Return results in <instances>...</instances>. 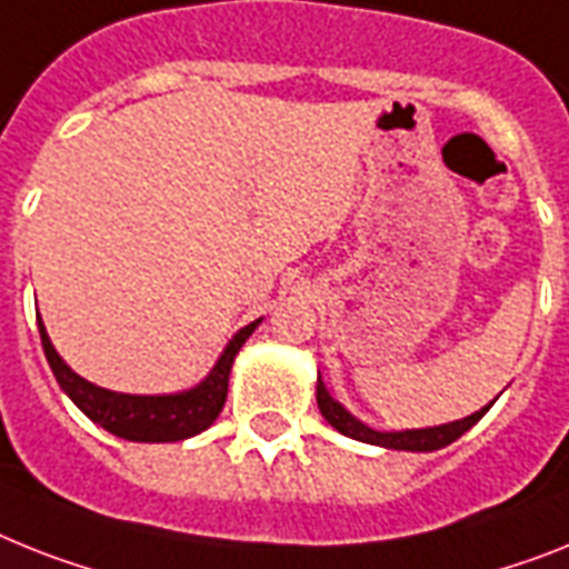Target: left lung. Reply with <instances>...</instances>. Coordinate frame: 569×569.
<instances>
[{
    "mask_svg": "<svg viewBox=\"0 0 569 569\" xmlns=\"http://www.w3.org/2000/svg\"><path fill=\"white\" fill-rule=\"evenodd\" d=\"M317 403H319V412L326 416L328 425L335 427V430H340L342 436L358 439V442H366V445H378V448L412 450V453H430V450L448 448L450 442H457L465 430H471V427L486 416L488 407H491V403H488V407H482V410L471 412L468 419L448 421V425H439V427H419V430H375V427L355 419V416H351L340 401H335L331 392L326 389V383H322V378H317Z\"/></svg>",
    "mask_w": 569,
    "mask_h": 569,
    "instance_id": "8db88e82",
    "label": "left lung"
}]
</instances>
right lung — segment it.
I'll list each match as a JSON object with an SVG mask.
<instances>
[{
	"label": "right lung",
	"mask_w": 569,
	"mask_h": 569,
	"mask_svg": "<svg viewBox=\"0 0 569 569\" xmlns=\"http://www.w3.org/2000/svg\"><path fill=\"white\" fill-rule=\"evenodd\" d=\"M258 326H261V319L243 326L227 342L218 363L211 366V372L197 387L171 392V396H127V392L96 387L78 372H72L58 355V349L51 346L42 319H37L42 351H46V360H49L60 389L72 398L74 407L87 419L104 427L107 433L127 439V442H182V439H191V436L203 433L206 427L214 425L223 403H227L229 372H232L234 355L241 351V346L250 340Z\"/></svg>",
	"instance_id": "1"
}]
</instances>
